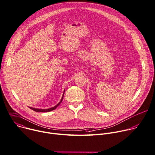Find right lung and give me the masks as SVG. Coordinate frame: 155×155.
<instances>
[{
    "instance_id": "1",
    "label": "right lung",
    "mask_w": 155,
    "mask_h": 155,
    "mask_svg": "<svg viewBox=\"0 0 155 155\" xmlns=\"http://www.w3.org/2000/svg\"><path fill=\"white\" fill-rule=\"evenodd\" d=\"M64 94V92H63V97H62V98H61L60 101L58 103V104L57 105H55V107H52V108H48V109H39V108H35L30 107V108L32 110L36 111V112H43V113H45V112H49V111H53V110H55V109L58 107V106H59V105L61 103V101H62V100H63V99Z\"/></svg>"
}]
</instances>
